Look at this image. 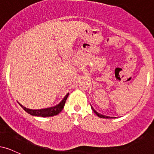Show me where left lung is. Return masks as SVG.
<instances>
[{
	"instance_id": "1",
	"label": "left lung",
	"mask_w": 154,
	"mask_h": 154,
	"mask_svg": "<svg viewBox=\"0 0 154 154\" xmlns=\"http://www.w3.org/2000/svg\"><path fill=\"white\" fill-rule=\"evenodd\" d=\"M91 108H92V110L93 111V112H94L95 114H96V115L98 116V117H100V118H104V119H109V118H110V119H111V118H113V117H109V116H104V115H102V114H99V113H98V112H97V111H95V109H93V107H91Z\"/></svg>"
}]
</instances>
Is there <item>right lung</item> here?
I'll return each instance as SVG.
<instances>
[{"label": "right lung", "mask_w": 154, "mask_h": 154, "mask_svg": "<svg viewBox=\"0 0 154 154\" xmlns=\"http://www.w3.org/2000/svg\"><path fill=\"white\" fill-rule=\"evenodd\" d=\"M69 93H67L66 96L63 98V99L61 100L58 105L55 106L51 107V108H46V109H38V110H32V109H27V108L24 107L23 106L19 104L22 107V109L24 111H26L28 114H31L32 116H42V117H48V116H53L55 115H57L59 114L62 109L64 107V104L66 103V100L68 98Z\"/></svg>", "instance_id": "add662e5"}]
</instances>
